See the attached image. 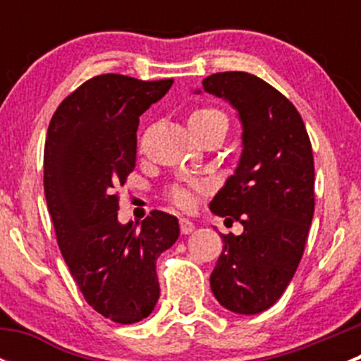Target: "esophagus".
<instances>
[{"label": "esophagus", "mask_w": 361, "mask_h": 361, "mask_svg": "<svg viewBox=\"0 0 361 361\" xmlns=\"http://www.w3.org/2000/svg\"><path fill=\"white\" fill-rule=\"evenodd\" d=\"M180 231H181V234H192V232L195 231V225L192 224L190 220H188V218H180Z\"/></svg>", "instance_id": "1"}]
</instances>
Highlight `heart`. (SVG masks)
I'll list each match as a JSON object with an SVG mask.
<instances>
[{"mask_svg": "<svg viewBox=\"0 0 361 361\" xmlns=\"http://www.w3.org/2000/svg\"><path fill=\"white\" fill-rule=\"evenodd\" d=\"M188 126H190L192 133H201V130L213 129V127L224 129L225 133H227L228 120L227 116H225V113L218 110V108L204 106L197 108V110L190 113V116H188ZM192 187L199 190V188H202V183L195 181V183H192ZM169 199L176 204V206L187 207L188 204H190V192L185 187H173L169 190Z\"/></svg>", "mask_w": 361, "mask_h": 361, "instance_id": "1", "label": "heart"}]
</instances>
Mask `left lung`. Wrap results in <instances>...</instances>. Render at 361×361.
<instances>
[{"mask_svg":"<svg viewBox=\"0 0 361 361\" xmlns=\"http://www.w3.org/2000/svg\"><path fill=\"white\" fill-rule=\"evenodd\" d=\"M202 87L231 103L243 126L241 159L209 209L245 231L221 234L211 290L228 311L258 314L281 297L304 255L314 214L311 141L297 108L258 76L214 73Z\"/></svg>","mask_w":361,"mask_h":361,"instance_id":"8db88e82","label":"left lung"}]
</instances>
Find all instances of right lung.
Wrapping results in <instances>:
<instances>
[{
    "label": "right lung",
    "mask_w": 361,
    "mask_h": 361,
    "mask_svg": "<svg viewBox=\"0 0 361 361\" xmlns=\"http://www.w3.org/2000/svg\"><path fill=\"white\" fill-rule=\"evenodd\" d=\"M171 85L94 76L59 104L47 133L43 187L57 245L87 304L122 325L154 311L155 262L180 235L178 218L164 211L120 224L115 194L136 166L140 116Z\"/></svg>",
    "instance_id": "add662e5"
}]
</instances>
